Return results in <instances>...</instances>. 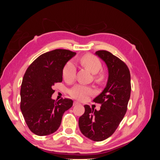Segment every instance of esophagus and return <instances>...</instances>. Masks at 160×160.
<instances>
[{
    "mask_svg": "<svg viewBox=\"0 0 160 160\" xmlns=\"http://www.w3.org/2000/svg\"><path fill=\"white\" fill-rule=\"evenodd\" d=\"M80 103H78V102H77V101H74L73 102V105H79Z\"/></svg>",
    "mask_w": 160,
    "mask_h": 160,
    "instance_id": "esophagus-1",
    "label": "esophagus"
}]
</instances>
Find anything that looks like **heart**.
<instances>
[{
	"instance_id": "1",
	"label": "heart",
	"mask_w": 160,
	"mask_h": 160,
	"mask_svg": "<svg viewBox=\"0 0 160 160\" xmlns=\"http://www.w3.org/2000/svg\"><path fill=\"white\" fill-rule=\"evenodd\" d=\"M81 64L88 69L93 74H96L95 78L98 80L103 79V75L98 72L101 69L102 65L100 60L98 57L93 55L87 54L83 55L80 59ZM76 73V67L75 64L72 61H68L62 69V75L65 81L71 83L75 79ZM69 93L72 98L79 101H84L88 97L94 93V91L91 88L84 85H76L72 88L69 91Z\"/></svg>"
}]
</instances>
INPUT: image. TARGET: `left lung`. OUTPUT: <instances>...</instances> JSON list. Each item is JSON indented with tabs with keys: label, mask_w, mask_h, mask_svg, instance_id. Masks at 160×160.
I'll return each instance as SVG.
<instances>
[{
	"label": "left lung",
	"mask_w": 160,
	"mask_h": 160,
	"mask_svg": "<svg viewBox=\"0 0 160 160\" xmlns=\"http://www.w3.org/2000/svg\"><path fill=\"white\" fill-rule=\"evenodd\" d=\"M95 53L107 65L109 78L104 90L93 100L101 104L100 110L85 105L79 126L85 137L101 142L113 135L126 113L132 88L130 72L123 61L107 51Z\"/></svg>",
	"instance_id": "left-lung-1"
}]
</instances>
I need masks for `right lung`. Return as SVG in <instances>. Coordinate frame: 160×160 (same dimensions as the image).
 I'll use <instances>...</instances> for the list:
<instances>
[{
	"label": "right lung",
	"mask_w": 160,
	"mask_h": 160,
	"mask_svg": "<svg viewBox=\"0 0 160 160\" xmlns=\"http://www.w3.org/2000/svg\"><path fill=\"white\" fill-rule=\"evenodd\" d=\"M76 52L55 49L41 55L28 66L21 88L20 108L28 128L39 136L58 129L65 111L72 105L70 99H51L52 86L62 80V69Z\"/></svg>",
	"instance_id": "1"
}]
</instances>
